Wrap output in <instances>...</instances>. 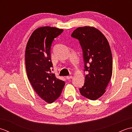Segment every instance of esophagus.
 I'll use <instances>...</instances> for the list:
<instances>
[{"mask_svg":"<svg viewBox=\"0 0 132 132\" xmlns=\"http://www.w3.org/2000/svg\"><path fill=\"white\" fill-rule=\"evenodd\" d=\"M72 78V77L71 76V75H70V76H67L66 77V78H67V79H71V78Z\"/></svg>","mask_w":132,"mask_h":132,"instance_id":"1","label":"esophagus"}]
</instances>
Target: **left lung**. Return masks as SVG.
<instances>
[{
	"label": "left lung",
	"mask_w": 132,
	"mask_h": 132,
	"mask_svg": "<svg viewBox=\"0 0 132 132\" xmlns=\"http://www.w3.org/2000/svg\"><path fill=\"white\" fill-rule=\"evenodd\" d=\"M82 47L86 75L85 84L79 88L82 96L95 100L105 93L112 75V56L107 39L93 27L77 28L71 35Z\"/></svg>",
	"instance_id": "8db88e82"
}]
</instances>
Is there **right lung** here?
<instances>
[{
  "label": "right lung",
  "mask_w": 132,
  "mask_h": 132,
  "mask_svg": "<svg viewBox=\"0 0 132 132\" xmlns=\"http://www.w3.org/2000/svg\"><path fill=\"white\" fill-rule=\"evenodd\" d=\"M63 31L55 27H40L32 33L26 46L25 61L28 78L38 96L49 104L60 97L65 85L52 73L50 56L53 41Z\"/></svg>",
  "instance_id": "obj_1"
}]
</instances>
